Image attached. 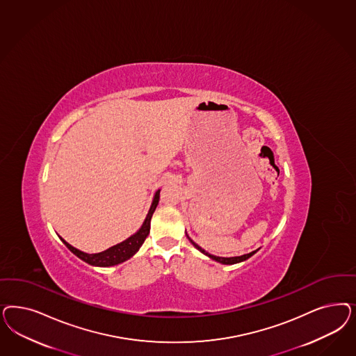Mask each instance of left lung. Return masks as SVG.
<instances>
[{
  "instance_id": "left-lung-1",
  "label": "left lung",
  "mask_w": 356,
  "mask_h": 356,
  "mask_svg": "<svg viewBox=\"0 0 356 356\" xmlns=\"http://www.w3.org/2000/svg\"><path fill=\"white\" fill-rule=\"evenodd\" d=\"M188 240H190V242L195 246L196 249L199 250V252H203V254H206V255H208L211 259H213V261H216V262H220V264H238V262H242V261H246L248 258H250L252 257V254H255L257 252V250L255 252H249V254H243V255H241V257H232V258H222V257H216V255H212V254H209V252H207L204 249H202L197 243H195V242L193 241L190 237H188Z\"/></svg>"
}]
</instances>
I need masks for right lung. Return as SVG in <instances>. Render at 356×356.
<instances>
[{"mask_svg": "<svg viewBox=\"0 0 356 356\" xmlns=\"http://www.w3.org/2000/svg\"><path fill=\"white\" fill-rule=\"evenodd\" d=\"M159 200H160V190L156 193L153 203L150 206L149 212L147 215V218H145L143 227L138 229V233H135L134 236L127 238L126 241L120 242V243L115 245V246L104 250V252L88 254V252H81L79 249L73 248L72 245H69L68 242L64 241L63 238H61V241L65 243V246L68 248L70 252L76 254L79 258L85 261L86 264H92V266H101V267H108V266L122 264L127 259H129L134 254H136V252L140 249V246L144 243L145 238L148 237L150 230V218H152V215H153L156 207L159 204Z\"/></svg>", "mask_w": 356, "mask_h": 356, "instance_id": "add662e5", "label": "right lung"}]
</instances>
